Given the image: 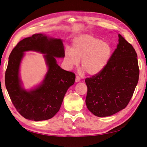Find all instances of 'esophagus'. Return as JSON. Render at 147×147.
Returning a JSON list of instances; mask_svg holds the SVG:
<instances>
[{
  "label": "esophagus",
  "instance_id": "34e87169",
  "mask_svg": "<svg viewBox=\"0 0 147 147\" xmlns=\"http://www.w3.org/2000/svg\"><path fill=\"white\" fill-rule=\"evenodd\" d=\"M80 81V77L79 76H76V78H75V82H79Z\"/></svg>",
  "mask_w": 147,
  "mask_h": 147
}]
</instances>
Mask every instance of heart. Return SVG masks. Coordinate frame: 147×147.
Here are the masks:
<instances>
[{
  "instance_id": "heart-1",
  "label": "heart",
  "mask_w": 147,
  "mask_h": 147,
  "mask_svg": "<svg viewBox=\"0 0 147 147\" xmlns=\"http://www.w3.org/2000/svg\"><path fill=\"white\" fill-rule=\"evenodd\" d=\"M112 54L109 43L92 35L83 34L75 37L72 48L64 52V63L69 69L79 64L82 60V69L90 75L101 72L107 65Z\"/></svg>"
}]
</instances>
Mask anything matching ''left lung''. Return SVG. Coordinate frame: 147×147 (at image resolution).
<instances>
[{"instance_id":"1","label":"left lung","mask_w":147,"mask_h":147,"mask_svg":"<svg viewBox=\"0 0 147 147\" xmlns=\"http://www.w3.org/2000/svg\"><path fill=\"white\" fill-rule=\"evenodd\" d=\"M118 37L117 48L104 69L85 79L87 108L99 117L111 116L125 108L139 81L137 53L121 35Z\"/></svg>"}]
</instances>
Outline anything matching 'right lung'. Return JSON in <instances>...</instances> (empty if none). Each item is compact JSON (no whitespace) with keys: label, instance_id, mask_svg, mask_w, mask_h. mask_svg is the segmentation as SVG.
I'll return each instance as SVG.
<instances>
[{"label":"right lung","instance_id":"right-lung-1","mask_svg":"<svg viewBox=\"0 0 147 147\" xmlns=\"http://www.w3.org/2000/svg\"><path fill=\"white\" fill-rule=\"evenodd\" d=\"M28 51L45 54L49 67L42 84L30 91L22 87L19 75L24 53ZM56 57H64L63 41L43 34L24 38L11 51L5 72V86L13 105L24 118L35 121L53 118L59 110L67 91L74 84L75 74L61 69Z\"/></svg>","mask_w":147,"mask_h":147}]
</instances>
